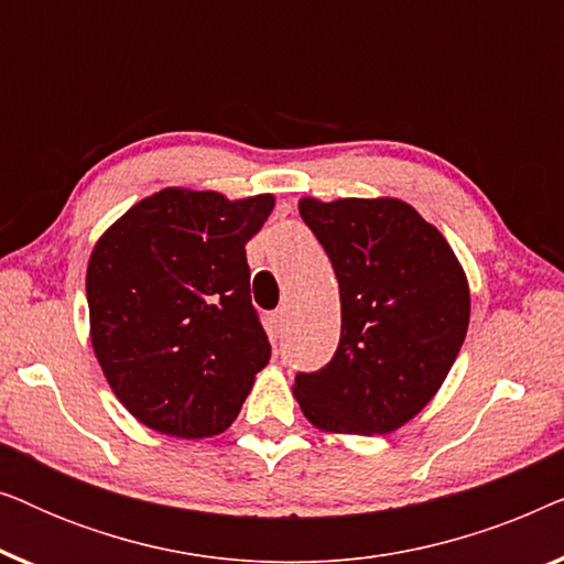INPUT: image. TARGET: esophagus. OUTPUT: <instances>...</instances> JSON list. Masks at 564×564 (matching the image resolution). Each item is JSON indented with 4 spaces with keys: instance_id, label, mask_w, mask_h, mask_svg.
Here are the masks:
<instances>
[{
    "instance_id": "34e87169",
    "label": "esophagus",
    "mask_w": 564,
    "mask_h": 564,
    "mask_svg": "<svg viewBox=\"0 0 564 564\" xmlns=\"http://www.w3.org/2000/svg\"><path fill=\"white\" fill-rule=\"evenodd\" d=\"M288 318H290V313H288V307H280V311H274L272 313V328H274V334H282L284 328H288Z\"/></svg>"
}]
</instances>
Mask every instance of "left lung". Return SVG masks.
<instances>
[{
	"label": "left lung",
	"instance_id": "left-lung-1",
	"mask_svg": "<svg viewBox=\"0 0 564 564\" xmlns=\"http://www.w3.org/2000/svg\"><path fill=\"white\" fill-rule=\"evenodd\" d=\"M338 280L341 338L297 372L305 419L334 434H390L436 395L469 326V284L452 246L395 197L300 199Z\"/></svg>",
	"mask_w": 564,
	"mask_h": 564
}]
</instances>
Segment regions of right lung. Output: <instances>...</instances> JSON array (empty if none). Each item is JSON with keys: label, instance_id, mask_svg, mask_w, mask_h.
<instances>
[{"label": "right lung", "instance_id": "obj_1", "mask_svg": "<svg viewBox=\"0 0 564 564\" xmlns=\"http://www.w3.org/2000/svg\"><path fill=\"white\" fill-rule=\"evenodd\" d=\"M272 195L166 187L95 243L87 267L89 336L122 405L180 438L236 421L272 346L251 305L246 243Z\"/></svg>", "mask_w": 564, "mask_h": 564}]
</instances>
